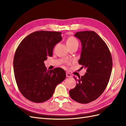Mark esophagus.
Listing matches in <instances>:
<instances>
[{
    "mask_svg": "<svg viewBox=\"0 0 126 126\" xmlns=\"http://www.w3.org/2000/svg\"><path fill=\"white\" fill-rule=\"evenodd\" d=\"M66 77H71V75L70 73H68V72H66Z\"/></svg>",
    "mask_w": 126,
    "mask_h": 126,
    "instance_id": "1",
    "label": "esophagus"
}]
</instances>
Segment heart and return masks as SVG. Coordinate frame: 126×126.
<instances>
[{"mask_svg": "<svg viewBox=\"0 0 126 126\" xmlns=\"http://www.w3.org/2000/svg\"><path fill=\"white\" fill-rule=\"evenodd\" d=\"M66 44L68 47H70L71 46L74 45L76 44L78 45V42L74 37H70L66 40Z\"/></svg>", "mask_w": 126, "mask_h": 126, "instance_id": "heart-1", "label": "heart"}]
</instances>
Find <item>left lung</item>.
Returning <instances> with one entry per match:
<instances>
[{"label":"left lung","mask_w":126,"mask_h":126,"mask_svg":"<svg viewBox=\"0 0 126 126\" xmlns=\"http://www.w3.org/2000/svg\"><path fill=\"white\" fill-rule=\"evenodd\" d=\"M75 36L82 45L78 63L87 68V72L77 80L69 95L76 101L88 104L97 99L107 86L112 71V57L105 42L94 32H79Z\"/></svg>","instance_id":"left-lung-1"}]
</instances>
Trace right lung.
<instances>
[{
	"label": "right lung",
	"instance_id": "obj_1",
	"mask_svg": "<svg viewBox=\"0 0 126 126\" xmlns=\"http://www.w3.org/2000/svg\"><path fill=\"white\" fill-rule=\"evenodd\" d=\"M62 32L38 31L29 34L17 47L14 58L15 77L19 89L28 100H48L57 85L66 78L61 68L47 70L44 61L51 57L55 45L62 40Z\"/></svg>",
	"mask_w": 126,
	"mask_h": 126
}]
</instances>
